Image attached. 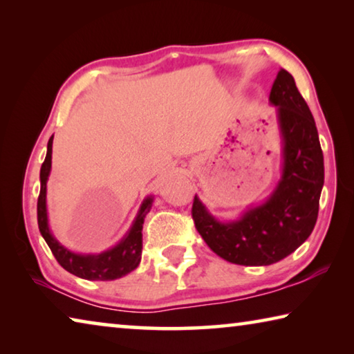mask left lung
<instances>
[{"label":"left lung","instance_id":"8db88e82","mask_svg":"<svg viewBox=\"0 0 354 354\" xmlns=\"http://www.w3.org/2000/svg\"><path fill=\"white\" fill-rule=\"evenodd\" d=\"M283 165L270 196L237 220L215 218L195 195L192 217L207 247L237 266H270L293 253L313 232L325 181L319 133L293 76L281 68L272 86Z\"/></svg>","mask_w":354,"mask_h":354}]
</instances>
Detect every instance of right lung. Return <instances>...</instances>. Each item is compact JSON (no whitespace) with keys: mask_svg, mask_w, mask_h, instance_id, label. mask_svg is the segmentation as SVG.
<instances>
[{"mask_svg":"<svg viewBox=\"0 0 354 354\" xmlns=\"http://www.w3.org/2000/svg\"><path fill=\"white\" fill-rule=\"evenodd\" d=\"M53 137L48 140L46 158L40 169V195L37 200V221L41 237L45 239L48 247L57 262L65 270L73 273L75 277L88 281H112L124 277L137 268L142 259V227L147 214L153 206L154 196L149 195L142 201L139 212H137L133 225L129 226L127 234L122 237L117 245L98 254L75 253L65 248L64 245L53 236L48 225L46 211V183L51 171V154H53Z\"/></svg>","mask_w":354,"mask_h":354,"instance_id":"obj_1","label":"right lung"}]
</instances>
